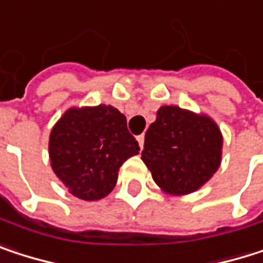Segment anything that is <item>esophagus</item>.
<instances>
[{"label":"esophagus","mask_w":263,"mask_h":263,"mask_svg":"<svg viewBox=\"0 0 263 263\" xmlns=\"http://www.w3.org/2000/svg\"><path fill=\"white\" fill-rule=\"evenodd\" d=\"M136 139H138V142H139V147L142 148V147H144V141H145V136H144V135H139V136H138Z\"/></svg>","instance_id":"esophagus-1"}]
</instances>
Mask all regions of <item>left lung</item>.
Returning <instances> with one entry per match:
<instances>
[{
    "mask_svg": "<svg viewBox=\"0 0 263 263\" xmlns=\"http://www.w3.org/2000/svg\"><path fill=\"white\" fill-rule=\"evenodd\" d=\"M222 133L216 122L176 105H162L145 133L142 161L168 195H189L217 172Z\"/></svg>",
    "mask_w": 263,
    "mask_h": 263,
    "instance_id": "1",
    "label": "left lung"
}]
</instances>
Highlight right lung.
Returning a JSON list of instances; mask_svg holds the SVG:
<instances>
[{
	"mask_svg": "<svg viewBox=\"0 0 263 263\" xmlns=\"http://www.w3.org/2000/svg\"><path fill=\"white\" fill-rule=\"evenodd\" d=\"M138 153L125 116L104 104L68 108L49 139L52 170L82 200L107 196L116 185L119 167Z\"/></svg>",
	"mask_w": 263,
	"mask_h": 263,
	"instance_id": "add662e5",
	"label": "right lung"
}]
</instances>
